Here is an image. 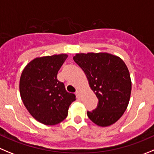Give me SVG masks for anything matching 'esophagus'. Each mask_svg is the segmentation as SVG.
Returning <instances> with one entry per match:
<instances>
[{"label": "esophagus", "instance_id": "1", "mask_svg": "<svg viewBox=\"0 0 154 154\" xmlns=\"http://www.w3.org/2000/svg\"><path fill=\"white\" fill-rule=\"evenodd\" d=\"M75 94H76V96H77V97L80 98V90H77V91H76V93H75Z\"/></svg>", "mask_w": 154, "mask_h": 154}]
</instances>
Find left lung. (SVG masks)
Returning a JSON list of instances; mask_svg holds the SVG:
<instances>
[{
	"label": "left lung",
	"instance_id": "left-lung-1",
	"mask_svg": "<svg viewBox=\"0 0 154 154\" xmlns=\"http://www.w3.org/2000/svg\"><path fill=\"white\" fill-rule=\"evenodd\" d=\"M73 58L84 70L99 100L97 109L87 112L89 119L101 127L114 124L124 114L130 100L131 80L126 64L109 53H80Z\"/></svg>",
	"mask_w": 154,
	"mask_h": 154
}]
</instances>
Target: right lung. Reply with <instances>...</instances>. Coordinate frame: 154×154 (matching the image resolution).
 Here are the masks:
<instances>
[{
    "mask_svg": "<svg viewBox=\"0 0 154 154\" xmlns=\"http://www.w3.org/2000/svg\"><path fill=\"white\" fill-rule=\"evenodd\" d=\"M66 54L36 57L23 70L20 80L22 101L31 116L46 125H54L66 119L69 106L76 100L67 92L57 74Z\"/></svg>",
    "mask_w": 154,
    "mask_h": 154,
    "instance_id": "1",
    "label": "right lung"
}]
</instances>
